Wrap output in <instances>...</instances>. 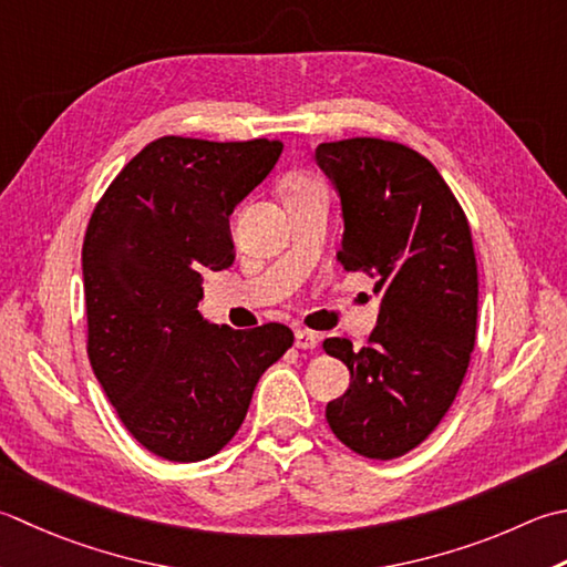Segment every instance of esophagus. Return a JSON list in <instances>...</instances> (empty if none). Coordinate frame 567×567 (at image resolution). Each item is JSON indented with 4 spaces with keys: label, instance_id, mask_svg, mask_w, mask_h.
Wrapping results in <instances>:
<instances>
[{
    "label": "esophagus",
    "instance_id": "34e87169",
    "mask_svg": "<svg viewBox=\"0 0 567 567\" xmlns=\"http://www.w3.org/2000/svg\"><path fill=\"white\" fill-rule=\"evenodd\" d=\"M319 343V337L315 334V331L309 329H297L295 331V347L297 349H315Z\"/></svg>",
    "mask_w": 567,
    "mask_h": 567
}]
</instances>
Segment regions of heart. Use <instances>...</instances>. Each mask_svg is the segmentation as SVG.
Listing matches in <instances>:
<instances>
[{
  "mask_svg": "<svg viewBox=\"0 0 567 567\" xmlns=\"http://www.w3.org/2000/svg\"><path fill=\"white\" fill-rule=\"evenodd\" d=\"M317 186L315 182H309L307 176H292L290 182H287V188H290V194H297V192H305V188H312Z\"/></svg>",
  "mask_w": 567,
  "mask_h": 567,
  "instance_id": "obj_1",
  "label": "heart"
}]
</instances>
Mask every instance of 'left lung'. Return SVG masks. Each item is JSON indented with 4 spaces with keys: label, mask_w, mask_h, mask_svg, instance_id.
<instances>
[{
    "label": "left lung",
    "mask_w": 567,
    "mask_h": 567,
    "mask_svg": "<svg viewBox=\"0 0 567 567\" xmlns=\"http://www.w3.org/2000/svg\"><path fill=\"white\" fill-rule=\"evenodd\" d=\"M315 157L341 198L337 258L383 297L369 347L324 341L351 373L327 423L357 454L395 460L440 425L467 373L480 297L470 224L435 166L405 144L351 137L319 144Z\"/></svg>",
    "instance_id": "obj_1"
}]
</instances>
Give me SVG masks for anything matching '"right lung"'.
Instances as JSON below:
<instances>
[{"label": "right lung", "instance_id": "add662e5", "mask_svg": "<svg viewBox=\"0 0 567 567\" xmlns=\"http://www.w3.org/2000/svg\"><path fill=\"white\" fill-rule=\"evenodd\" d=\"M282 142L159 137L100 198L83 240L87 359L142 447L169 462L224 450L260 375L292 347L285 324L236 331L198 312L202 275L236 258L228 218Z\"/></svg>", "mask_w": 567, "mask_h": 567}]
</instances>
